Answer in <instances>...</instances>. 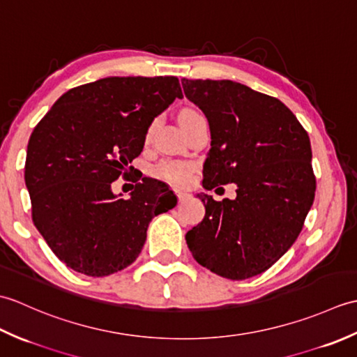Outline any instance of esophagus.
I'll list each match as a JSON object with an SVG mask.
<instances>
[{"label":"esophagus","instance_id":"obj_1","mask_svg":"<svg viewBox=\"0 0 357 357\" xmlns=\"http://www.w3.org/2000/svg\"><path fill=\"white\" fill-rule=\"evenodd\" d=\"M176 195H178L179 202H184V201L188 198V193H185V192H183V190H176Z\"/></svg>","mask_w":357,"mask_h":357}]
</instances>
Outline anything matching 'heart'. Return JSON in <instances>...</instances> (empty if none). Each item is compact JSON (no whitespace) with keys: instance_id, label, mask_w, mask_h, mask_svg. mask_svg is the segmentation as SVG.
<instances>
[{"instance_id":"1","label":"heart","mask_w":357,"mask_h":357,"mask_svg":"<svg viewBox=\"0 0 357 357\" xmlns=\"http://www.w3.org/2000/svg\"><path fill=\"white\" fill-rule=\"evenodd\" d=\"M201 116L199 112L196 110H184L183 113L179 115V123L181 126H185L187 123H190L192 119ZM158 126V121H153V123L150 124L149 130H147V138H150L151 133L155 132V128ZM155 174L158 178H161L167 183L170 184H184L188 181L192 174V165L187 164V162H179V161H165L162 164H159L156 169H155Z\"/></svg>"}]
</instances>
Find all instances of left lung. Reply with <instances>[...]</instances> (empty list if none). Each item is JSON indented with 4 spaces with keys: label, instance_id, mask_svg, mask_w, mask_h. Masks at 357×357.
I'll list each match as a JSON object with an SVG mask.
<instances>
[{
    "label": "left lung",
    "instance_id": "obj_1",
    "mask_svg": "<svg viewBox=\"0 0 357 357\" xmlns=\"http://www.w3.org/2000/svg\"><path fill=\"white\" fill-rule=\"evenodd\" d=\"M210 127L202 185L236 184V198L198 195L202 221L187 231L193 257L216 275L242 280L268 270L299 236L316 179L308 133L278 98L230 79H181Z\"/></svg>",
    "mask_w": 357,
    "mask_h": 357
}]
</instances>
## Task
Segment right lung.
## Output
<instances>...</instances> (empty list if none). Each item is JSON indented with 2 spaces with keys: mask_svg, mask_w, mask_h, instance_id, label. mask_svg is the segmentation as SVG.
Segmentation results:
<instances>
[{
  "mask_svg": "<svg viewBox=\"0 0 357 357\" xmlns=\"http://www.w3.org/2000/svg\"><path fill=\"white\" fill-rule=\"evenodd\" d=\"M183 98L176 77H109L66 92L30 135L24 181L33 224L67 267L102 278L139 256L151 219L176 206L158 179L112 192L153 119Z\"/></svg>",
  "mask_w": 357,
  "mask_h": 357,
  "instance_id": "obj_1",
  "label": "right lung"
}]
</instances>
